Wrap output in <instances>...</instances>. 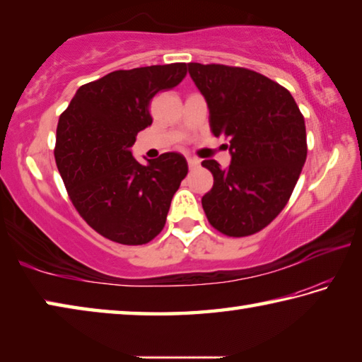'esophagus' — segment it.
<instances>
[{"mask_svg":"<svg viewBox=\"0 0 362 362\" xmlns=\"http://www.w3.org/2000/svg\"><path fill=\"white\" fill-rule=\"evenodd\" d=\"M187 161H188V168H189V169H194V168L199 166V159H196V158L188 156Z\"/></svg>","mask_w":362,"mask_h":362,"instance_id":"34e87169","label":"esophagus"}]
</instances>
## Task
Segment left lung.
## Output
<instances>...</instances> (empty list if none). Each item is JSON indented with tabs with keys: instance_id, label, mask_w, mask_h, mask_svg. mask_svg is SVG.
Returning a JSON list of instances; mask_svg holds the SVG:
<instances>
[{
	"instance_id": "8db88e82",
	"label": "left lung",
	"mask_w": 362,
	"mask_h": 362,
	"mask_svg": "<svg viewBox=\"0 0 362 362\" xmlns=\"http://www.w3.org/2000/svg\"><path fill=\"white\" fill-rule=\"evenodd\" d=\"M206 99L209 126L230 142L231 163L203 166L214 185L201 203L226 236H249L284 209L306 159L305 119L287 89L260 73L226 65L188 64Z\"/></svg>"
}]
</instances>
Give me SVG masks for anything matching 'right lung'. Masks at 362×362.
I'll use <instances>...</instances> for the list:
<instances>
[{
	"label": "right lung",
	"mask_w": 362,
	"mask_h": 362,
	"mask_svg": "<svg viewBox=\"0 0 362 362\" xmlns=\"http://www.w3.org/2000/svg\"><path fill=\"white\" fill-rule=\"evenodd\" d=\"M185 75V64L112 71L81 86L60 115L57 169L79 216L108 240L139 246L164 228L187 159L170 151L142 166L131 146L153 122V97Z\"/></svg>",
	"instance_id": "right-lung-1"
}]
</instances>
